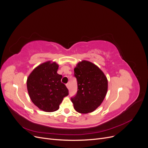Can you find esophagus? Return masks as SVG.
Listing matches in <instances>:
<instances>
[{"label":"esophagus","mask_w":148,"mask_h":148,"mask_svg":"<svg viewBox=\"0 0 148 148\" xmlns=\"http://www.w3.org/2000/svg\"><path fill=\"white\" fill-rule=\"evenodd\" d=\"M66 86L67 88H68V89H70V84H69V83H67V84H66Z\"/></svg>","instance_id":"1"}]
</instances>
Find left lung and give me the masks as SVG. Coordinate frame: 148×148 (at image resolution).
<instances>
[{
  "instance_id": "1",
  "label": "left lung",
  "mask_w": 148,
  "mask_h": 148,
  "mask_svg": "<svg viewBox=\"0 0 148 148\" xmlns=\"http://www.w3.org/2000/svg\"><path fill=\"white\" fill-rule=\"evenodd\" d=\"M78 91L71 97L76 111L79 113L91 112L104 100L107 91V79L104 73L88 61L79 62L74 69Z\"/></svg>"
}]
</instances>
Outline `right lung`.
I'll list each match as a JSON object with an SVG mask.
<instances>
[{"label":"right lung","instance_id":"add662e5","mask_svg":"<svg viewBox=\"0 0 148 148\" xmlns=\"http://www.w3.org/2000/svg\"><path fill=\"white\" fill-rule=\"evenodd\" d=\"M58 65L47 62L36 68L27 79L30 99L40 109L47 112L59 109L69 89L61 82L62 76L57 73Z\"/></svg>","mask_w":148,"mask_h":148}]
</instances>
